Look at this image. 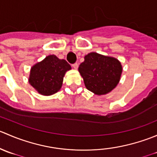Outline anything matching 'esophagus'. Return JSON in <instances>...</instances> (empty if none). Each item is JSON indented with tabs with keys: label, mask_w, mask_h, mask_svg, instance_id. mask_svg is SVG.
<instances>
[{
	"label": "esophagus",
	"mask_w": 157,
	"mask_h": 157,
	"mask_svg": "<svg viewBox=\"0 0 157 157\" xmlns=\"http://www.w3.org/2000/svg\"><path fill=\"white\" fill-rule=\"evenodd\" d=\"M72 66L75 70H77V68H78V64H77V63H75V64H73Z\"/></svg>",
	"instance_id": "obj_1"
}]
</instances>
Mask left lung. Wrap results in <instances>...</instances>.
Here are the masks:
<instances>
[{
    "mask_svg": "<svg viewBox=\"0 0 157 157\" xmlns=\"http://www.w3.org/2000/svg\"><path fill=\"white\" fill-rule=\"evenodd\" d=\"M86 88L94 94L106 95L118 84L122 65L117 58L96 52L85 55L78 68Z\"/></svg>",
    "mask_w": 157,
    "mask_h": 157,
    "instance_id": "obj_1",
    "label": "left lung"
}]
</instances>
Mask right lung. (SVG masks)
Masks as SVG:
<instances>
[{
    "instance_id": "add662e5",
    "label": "right lung",
    "mask_w": 157,
    "mask_h": 157,
    "mask_svg": "<svg viewBox=\"0 0 157 157\" xmlns=\"http://www.w3.org/2000/svg\"><path fill=\"white\" fill-rule=\"evenodd\" d=\"M71 69L65 60L55 55H48L31 67L29 83L39 94L51 96L61 90L64 75Z\"/></svg>"
}]
</instances>
